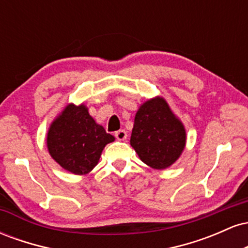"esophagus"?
Segmentation results:
<instances>
[{
    "label": "esophagus",
    "instance_id": "1",
    "mask_svg": "<svg viewBox=\"0 0 248 248\" xmlns=\"http://www.w3.org/2000/svg\"><path fill=\"white\" fill-rule=\"evenodd\" d=\"M115 138L118 139V140H120V141L126 140V139H127V132L124 129L118 130V132H115Z\"/></svg>",
    "mask_w": 248,
    "mask_h": 248
}]
</instances>
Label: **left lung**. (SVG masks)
Wrapping results in <instances>:
<instances>
[{
	"label": "left lung",
	"instance_id": "left-lung-1",
	"mask_svg": "<svg viewBox=\"0 0 248 248\" xmlns=\"http://www.w3.org/2000/svg\"><path fill=\"white\" fill-rule=\"evenodd\" d=\"M186 129L162 98L139 108L130 144L142 162L154 169H166L179 157L186 146Z\"/></svg>",
	"mask_w": 248,
	"mask_h": 248
}]
</instances>
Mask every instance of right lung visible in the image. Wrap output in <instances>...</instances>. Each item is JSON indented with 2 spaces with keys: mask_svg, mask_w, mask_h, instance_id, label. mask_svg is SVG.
Returning a JSON list of instances; mask_svg holds the SVG:
<instances>
[{
  "mask_svg": "<svg viewBox=\"0 0 248 248\" xmlns=\"http://www.w3.org/2000/svg\"><path fill=\"white\" fill-rule=\"evenodd\" d=\"M114 136L96 124L84 105L66 106L51 124L47 149L59 166L67 171L82 175L98 164L105 146Z\"/></svg>",
  "mask_w": 248,
  "mask_h": 248,
  "instance_id": "right-lung-1",
  "label": "right lung"
}]
</instances>
